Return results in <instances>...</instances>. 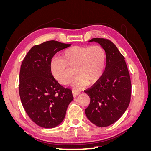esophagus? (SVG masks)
Here are the masks:
<instances>
[{"label":"esophagus","mask_w":151,"mask_h":151,"mask_svg":"<svg viewBox=\"0 0 151 151\" xmlns=\"http://www.w3.org/2000/svg\"><path fill=\"white\" fill-rule=\"evenodd\" d=\"M72 92L73 96H74V97H76L77 96H78L80 94V91L78 90H76V89H72Z\"/></svg>","instance_id":"obj_1"}]
</instances>
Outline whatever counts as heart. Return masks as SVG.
<instances>
[{
  "instance_id": "1",
  "label": "heart",
  "mask_w": 151,
  "mask_h": 151,
  "mask_svg": "<svg viewBox=\"0 0 151 151\" xmlns=\"http://www.w3.org/2000/svg\"><path fill=\"white\" fill-rule=\"evenodd\" d=\"M106 65V53L100 45L74 46L64 50L62 57L53 58L50 69L55 80L66 84L72 77L69 67H74L76 76L72 82L75 87L94 84L101 78Z\"/></svg>"
}]
</instances>
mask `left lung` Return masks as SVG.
Masks as SVG:
<instances>
[{
	"mask_svg": "<svg viewBox=\"0 0 151 151\" xmlns=\"http://www.w3.org/2000/svg\"><path fill=\"white\" fill-rule=\"evenodd\" d=\"M106 53V65L102 77L85 91L91 101L85 109L87 118L95 125L104 127L116 122L129 106L131 96V81L123 57L116 45L104 38H95Z\"/></svg>",
	"mask_w": 151,
	"mask_h": 151,
	"instance_id": "1",
	"label": "left lung"
}]
</instances>
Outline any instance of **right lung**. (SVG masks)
<instances>
[{
    "instance_id": "1",
    "label": "right lung",
    "mask_w": 151,
    "mask_h": 151,
    "mask_svg": "<svg viewBox=\"0 0 151 151\" xmlns=\"http://www.w3.org/2000/svg\"><path fill=\"white\" fill-rule=\"evenodd\" d=\"M48 41L33 47L24 57L19 74V96L26 113L36 124L47 129L60 125L73 96L54 79L50 69L52 57L70 46Z\"/></svg>"
}]
</instances>
